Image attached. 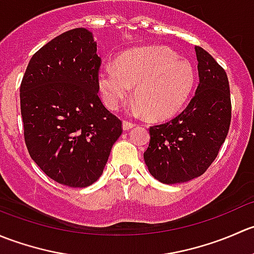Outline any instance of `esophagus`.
Instances as JSON below:
<instances>
[{
    "instance_id": "1",
    "label": "esophagus",
    "mask_w": 254,
    "mask_h": 254,
    "mask_svg": "<svg viewBox=\"0 0 254 254\" xmlns=\"http://www.w3.org/2000/svg\"><path fill=\"white\" fill-rule=\"evenodd\" d=\"M135 124L132 122H129V120H124L123 122V129L124 130H130L131 127H134Z\"/></svg>"
}]
</instances>
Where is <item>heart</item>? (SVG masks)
<instances>
[{
  "mask_svg": "<svg viewBox=\"0 0 254 254\" xmlns=\"http://www.w3.org/2000/svg\"><path fill=\"white\" fill-rule=\"evenodd\" d=\"M195 83L188 61L170 49L153 47L130 51L115 66L99 71L104 102L115 108L135 87L134 99L150 119H166L183 108Z\"/></svg>",
  "mask_w": 254,
  "mask_h": 254,
  "instance_id": "1",
  "label": "heart"
}]
</instances>
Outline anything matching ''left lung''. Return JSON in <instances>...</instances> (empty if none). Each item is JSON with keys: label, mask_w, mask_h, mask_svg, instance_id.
<instances>
[{"label": "left lung", "mask_w": 254, "mask_h": 254, "mask_svg": "<svg viewBox=\"0 0 254 254\" xmlns=\"http://www.w3.org/2000/svg\"><path fill=\"white\" fill-rule=\"evenodd\" d=\"M199 84L183 112L150 127L143 160L150 173L166 184L188 182L210 167L225 142L231 123L230 84L224 68L195 47Z\"/></svg>", "instance_id": "obj_1"}]
</instances>
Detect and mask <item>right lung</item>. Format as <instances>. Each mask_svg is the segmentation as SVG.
<instances>
[{
  "label": "right lung",
  "mask_w": 254,
  "mask_h": 254,
  "mask_svg": "<svg viewBox=\"0 0 254 254\" xmlns=\"http://www.w3.org/2000/svg\"><path fill=\"white\" fill-rule=\"evenodd\" d=\"M102 59L84 28L67 30L30 59L20 83L28 152L64 186L84 188L102 176L122 120L99 97Z\"/></svg>",
  "instance_id": "add662e5"
}]
</instances>
